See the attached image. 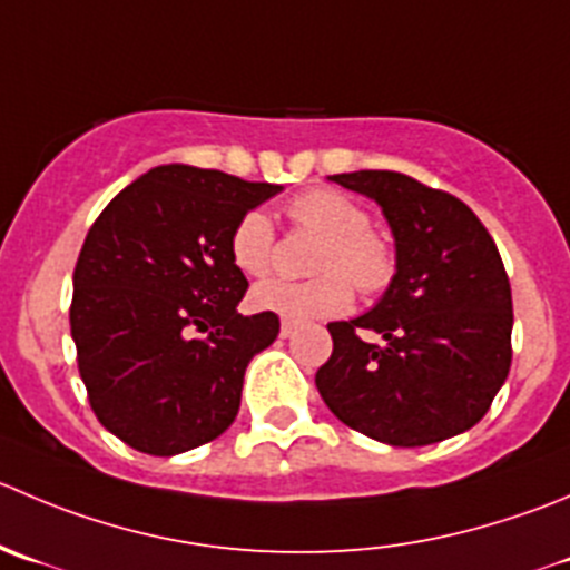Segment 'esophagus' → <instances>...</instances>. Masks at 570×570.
Listing matches in <instances>:
<instances>
[{
    "mask_svg": "<svg viewBox=\"0 0 570 570\" xmlns=\"http://www.w3.org/2000/svg\"><path fill=\"white\" fill-rule=\"evenodd\" d=\"M297 331V323H292V320H284V323H281V336H292Z\"/></svg>",
    "mask_w": 570,
    "mask_h": 570,
    "instance_id": "1",
    "label": "esophagus"
}]
</instances>
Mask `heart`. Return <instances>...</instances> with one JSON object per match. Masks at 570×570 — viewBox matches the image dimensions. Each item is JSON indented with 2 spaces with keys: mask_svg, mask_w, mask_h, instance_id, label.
<instances>
[{
  "mask_svg": "<svg viewBox=\"0 0 570 570\" xmlns=\"http://www.w3.org/2000/svg\"><path fill=\"white\" fill-rule=\"evenodd\" d=\"M292 223L323 236L314 253L317 278H267L253 289L258 312L284 320H314L340 314L351 306L353 287L364 295L381 292L392 278L390 247L370 230V214L336 189H312L286 206ZM230 258L245 275H264L275 258V228L264 212L242 214L230 230ZM352 281L347 282L346 278Z\"/></svg>",
  "mask_w": 570,
  "mask_h": 570,
  "instance_id": "b5f03b06",
  "label": "heart"
}]
</instances>
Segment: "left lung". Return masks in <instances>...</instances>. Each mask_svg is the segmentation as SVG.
<instances>
[{
  "label": "left lung",
  "instance_id": "8db88e82",
  "mask_svg": "<svg viewBox=\"0 0 570 570\" xmlns=\"http://www.w3.org/2000/svg\"><path fill=\"white\" fill-rule=\"evenodd\" d=\"M331 180L373 197L395 236V275L367 314L328 323L314 384L353 432L432 445L488 414L512 362V292L493 236L449 191L401 173Z\"/></svg>",
  "mask_w": 570,
  "mask_h": 570
}]
</instances>
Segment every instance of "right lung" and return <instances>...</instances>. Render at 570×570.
Instances as JSON below:
<instances>
[{
    "mask_svg": "<svg viewBox=\"0 0 570 570\" xmlns=\"http://www.w3.org/2000/svg\"><path fill=\"white\" fill-rule=\"evenodd\" d=\"M278 191L169 164L132 180L88 228L71 340L94 414L130 449L175 456L234 423L247 364L281 323L236 312L247 278L230 230Z\"/></svg>",
    "mask_w": 570,
    "mask_h": 570,
    "instance_id": "add662e5",
    "label": "right lung"
}]
</instances>
